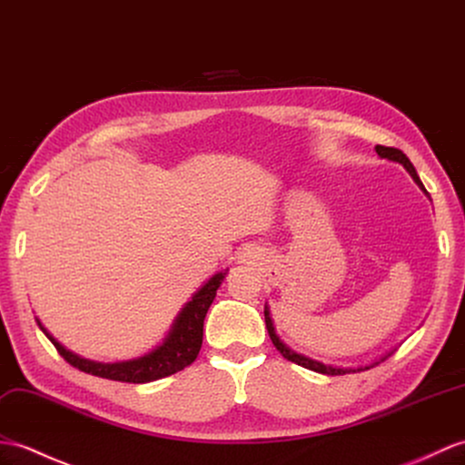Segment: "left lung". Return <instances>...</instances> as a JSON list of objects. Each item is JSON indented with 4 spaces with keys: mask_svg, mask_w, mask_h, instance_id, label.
Masks as SVG:
<instances>
[{
    "mask_svg": "<svg viewBox=\"0 0 465 465\" xmlns=\"http://www.w3.org/2000/svg\"><path fill=\"white\" fill-rule=\"evenodd\" d=\"M376 153H379V156H381V158H388V160H394V162H401V164H404V168L410 172V176H412V178L416 180L418 186L426 192L424 183L420 182V178H418V174H416V168L412 166V162L408 160V156L402 153V150L392 148V146H381V144H379V146H376ZM263 312H265V325H267L269 337H272V341H273V344H275V349L283 354V359H287V361H291V362H295V364H299V366H305V369H309V371L321 372V374L337 376V374L349 372V371H342V369H332V366H327V364L317 362V361H311V359H307V356H303V354H297V352H293L291 349H287L285 344H283L282 341H279V337L275 334L273 322H272V317H269V311H267V307H265V311H263ZM376 364H379V362H376ZM366 369H371V366H366Z\"/></svg>",
    "mask_w": 465,
    "mask_h": 465,
    "instance_id": "obj_1",
    "label": "left lung"
}]
</instances>
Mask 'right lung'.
I'll return each mask as SVG.
<instances>
[{
  "instance_id": "1",
  "label": "right lung",
  "mask_w": 465,
  "mask_h": 465,
  "mask_svg": "<svg viewBox=\"0 0 465 465\" xmlns=\"http://www.w3.org/2000/svg\"><path fill=\"white\" fill-rule=\"evenodd\" d=\"M225 273L228 272H220L218 275H213L210 282L192 297L190 303L182 309L176 325L170 332V337L162 342L158 349L134 361L114 362V364L84 361L81 356L73 354L64 347H61V344L41 327L39 321L37 325L41 327L43 332L47 334L49 341L55 344L57 352L71 366H74V369L93 376H101V379L118 381V382H131V384L153 382L158 379H164V376L174 374L178 371H183L188 364L196 361V356L202 349L203 319H206V312L215 297V291H218V287L222 285Z\"/></svg>"
}]
</instances>
